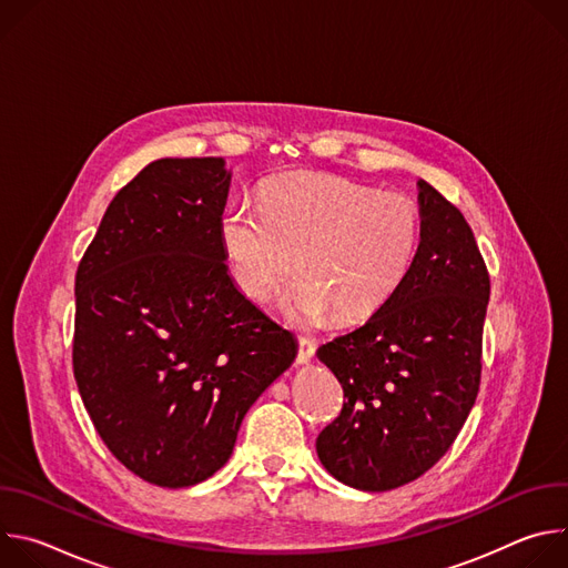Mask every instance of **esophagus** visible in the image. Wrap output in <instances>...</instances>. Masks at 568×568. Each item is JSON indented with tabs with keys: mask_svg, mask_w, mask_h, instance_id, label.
<instances>
[{
	"mask_svg": "<svg viewBox=\"0 0 568 568\" xmlns=\"http://www.w3.org/2000/svg\"><path fill=\"white\" fill-rule=\"evenodd\" d=\"M316 353V344L310 337H298V353H296V364H307Z\"/></svg>",
	"mask_w": 568,
	"mask_h": 568,
	"instance_id": "34e87169",
	"label": "esophagus"
}]
</instances>
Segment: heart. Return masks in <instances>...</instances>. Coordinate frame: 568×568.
<instances>
[{
    "mask_svg": "<svg viewBox=\"0 0 568 568\" xmlns=\"http://www.w3.org/2000/svg\"><path fill=\"white\" fill-rule=\"evenodd\" d=\"M237 290L270 301L298 261L287 312L362 323L407 281L423 237L418 202L346 178L296 173L265 186L261 206L233 202L220 222Z\"/></svg>",
    "mask_w": 568,
    "mask_h": 568,
    "instance_id": "b5f03b06",
    "label": "heart"
}]
</instances>
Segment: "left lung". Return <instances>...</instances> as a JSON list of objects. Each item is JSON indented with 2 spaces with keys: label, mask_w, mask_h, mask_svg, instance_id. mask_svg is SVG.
I'll use <instances>...</instances> for the list:
<instances>
[{
  "label": "left lung",
  "mask_w": 568,
  "mask_h": 568,
  "mask_svg": "<svg viewBox=\"0 0 568 568\" xmlns=\"http://www.w3.org/2000/svg\"><path fill=\"white\" fill-rule=\"evenodd\" d=\"M423 237L402 287L362 328L316 351L344 388L316 438L337 480L386 493L434 467L465 425L480 384L490 274L463 213L418 182Z\"/></svg>",
  "instance_id": "obj_1"
}]
</instances>
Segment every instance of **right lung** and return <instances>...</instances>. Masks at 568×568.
Wrapping results in <instances>:
<instances>
[{
  "label": "right lung",
  "mask_w": 568,
  "mask_h": 568,
  "mask_svg": "<svg viewBox=\"0 0 568 568\" xmlns=\"http://www.w3.org/2000/svg\"><path fill=\"white\" fill-rule=\"evenodd\" d=\"M222 156L156 159L110 202L75 272L73 377L108 449L189 488L231 456L296 342L229 276Z\"/></svg>",
  "instance_id": "1"
}]
</instances>
